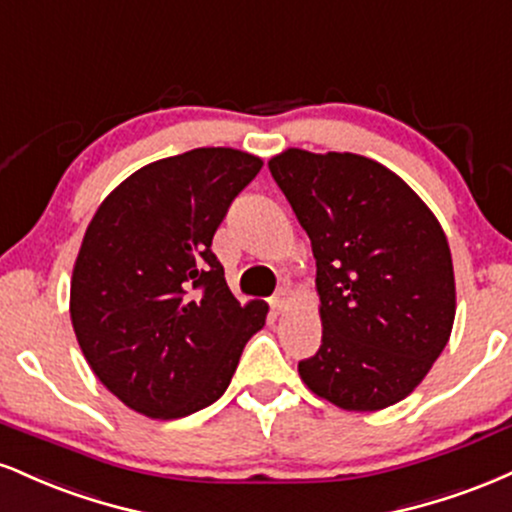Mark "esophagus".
Wrapping results in <instances>:
<instances>
[{
	"label": "esophagus",
	"mask_w": 512,
	"mask_h": 512,
	"mask_svg": "<svg viewBox=\"0 0 512 512\" xmlns=\"http://www.w3.org/2000/svg\"><path fill=\"white\" fill-rule=\"evenodd\" d=\"M287 304H290V290H287V287H280V290L270 297V309H273L275 314H280Z\"/></svg>",
	"instance_id": "obj_1"
}]
</instances>
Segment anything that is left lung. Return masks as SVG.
Returning a JSON list of instances; mask_svg holds the SVG:
<instances>
[{"mask_svg":"<svg viewBox=\"0 0 512 512\" xmlns=\"http://www.w3.org/2000/svg\"><path fill=\"white\" fill-rule=\"evenodd\" d=\"M311 239L323 338L299 376L342 410L395 405L448 345V239L398 174L354 153L290 148L268 162Z\"/></svg>","mask_w":512,"mask_h":512,"instance_id":"left-lung-1","label":"left lung"}]
</instances>
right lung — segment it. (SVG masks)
<instances>
[{
    "label": "right lung",
    "mask_w": 512,
    "mask_h": 512,
    "mask_svg": "<svg viewBox=\"0 0 512 512\" xmlns=\"http://www.w3.org/2000/svg\"><path fill=\"white\" fill-rule=\"evenodd\" d=\"M256 155L194 148L124 179L90 220L71 323L102 386L153 419L194 414L230 386L268 306L234 299L213 234L261 172Z\"/></svg>",
    "instance_id": "1"
}]
</instances>
